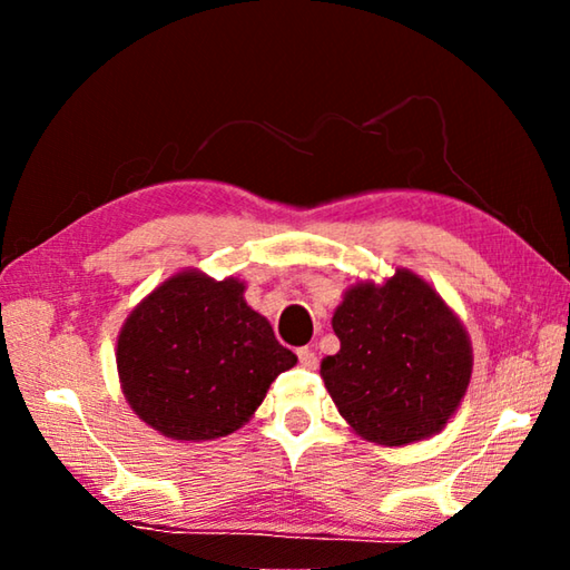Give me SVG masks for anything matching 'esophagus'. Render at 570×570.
I'll use <instances>...</instances> for the list:
<instances>
[{"label": "esophagus", "instance_id": "1", "mask_svg": "<svg viewBox=\"0 0 570 570\" xmlns=\"http://www.w3.org/2000/svg\"><path fill=\"white\" fill-rule=\"evenodd\" d=\"M296 354H298V362H302V366H306V370H316V364H320V360H316V352L312 350V346H302V350H298Z\"/></svg>", "mask_w": 570, "mask_h": 570}]
</instances>
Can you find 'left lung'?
I'll use <instances>...</instances> for the list:
<instances>
[{"mask_svg":"<svg viewBox=\"0 0 570 570\" xmlns=\"http://www.w3.org/2000/svg\"><path fill=\"white\" fill-rule=\"evenodd\" d=\"M340 352L322 360L326 392L356 435L402 448L428 440L458 412L472 377L465 324L432 284L394 268L364 278L334 308Z\"/></svg>","mask_w":570,"mask_h":570,"instance_id":"left-lung-1","label":"left lung"}]
</instances>
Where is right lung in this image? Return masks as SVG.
Wrapping results in <instances>:
<instances>
[{"label": "right lung", "mask_w": 570, "mask_h": 570, "mask_svg": "<svg viewBox=\"0 0 570 570\" xmlns=\"http://www.w3.org/2000/svg\"><path fill=\"white\" fill-rule=\"evenodd\" d=\"M246 282L198 268L142 298L118 334V377L132 412L178 442L226 438L254 417L296 354L244 298Z\"/></svg>", "instance_id": "obj_1"}]
</instances>
